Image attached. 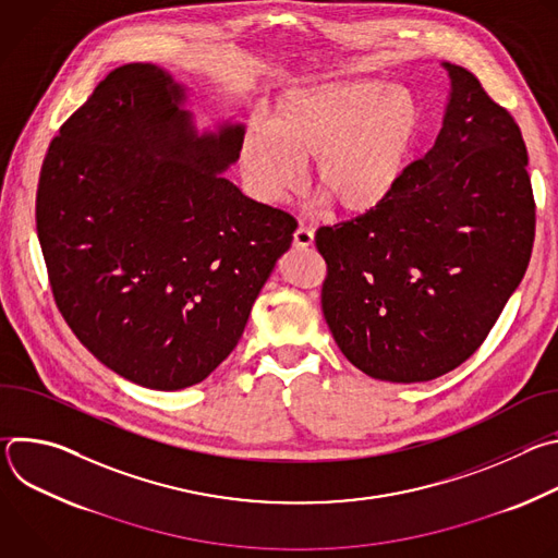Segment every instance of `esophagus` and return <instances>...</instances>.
<instances>
[{"instance_id": "obj_1", "label": "esophagus", "mask_w": 558, "mask_h": 558, "mask_svg": "<svg viewBox=\"0 0 558 558\" xmlns=\"http://www.w3.org/2000/svg\"><path fill=\"white\" fill-rule=\"evenodd\" d=\"M293 245H295L298 250L311 247V245H313V229L300 225V227L295 229V233H293Z\"/></svg>"}]
</instances>
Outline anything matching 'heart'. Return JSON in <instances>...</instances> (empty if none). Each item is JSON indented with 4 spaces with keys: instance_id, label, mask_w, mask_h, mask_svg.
Returning <instances> with one entry per match:
<instances>
[{
    "instance_id": "b5f03b06",
    "label": "heart",
    "mask_w": 558,
    "mask_h": 558,
    "mask_svg": "<svg viewBox=\"0 0 558 558\" xmlns=\"http://www.w3.org/2000/svg\"><path fill=\"white\" fill-rule=\"evenodd\" d=\"M424 132L420 97L377 78H336L289 90L269 125H250L241 166L254 190L291 194L313 158V185L349 216L379 207L404 179Z\"/></svg>"
}]
</instances>
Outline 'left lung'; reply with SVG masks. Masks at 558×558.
I'll list each match as a JSON object with an SVG mask.
<instances>
[{"mask_svg":"<svg viewBox=\"0 0 558 558\" xmlns=\"http://www.w3.org/2000/svg\"><path fill=\"white\" fill-rule=\"evenodd\" d=\"M435 145L368 214L315 231L325 320L347 360L386 381H428L484 344L534 245L527 149L480 78L444 63Z\"/></svg>","mask_w":558,"mask_h":558,"instance_id":"left-lung-1","label":"left lung"}]
</instances>
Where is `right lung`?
<instances>
[{
    "label": "right lung",
    "instance_id": "obj_1",
    "mask_svg": "<svg viewBox=\"0 0 558 558\" xmlns=\"http://www.w3.org/2000/svg\"><path fill=\"white\" fill-rule=\"evenodd\" d=\"M185 90L154 63L114 68L52 138L37 235L72 333L156 390L203 381L241 340L295 218L220 172L243 128L196 134Z\"/></svg>",
    "mask_w": 558,
    "mask_h": 558
}]
</instances>
